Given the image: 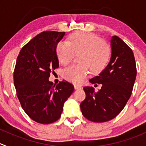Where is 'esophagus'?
Segmentation results:
<instances>
[{
    "mask_svg": "<svg viewBox=\"0 0 146 146\" xmlns=\"http://www.w3.org/2000/svg\"><path fill=\"white\" fill-rule=\"evenodd\" d=\"M74 88L76 90H79V89H81L82 87L81 86H78V85H74Z\"/></svg>",
    "mask_w": 146,
    "mask_h": 146,
    "instance_id": "34e87169",
    "label": "esophagus"
}]
</instances>
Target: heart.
<instances>
[{
    "label": "heart",
    "mask_w": 146,
    "mask_h": 146,
    "mask_svg": "<svg viewBox=\"0 0 146 146\" xmlns=\"http://www.w3.org/2000/svg\"><path fill=\"white\" fill-rule=\"evenodd\" d=\"M56 53L63 66L70 63L75 56H79L80 66H69L63 71L66 80L78 84L87 77L89 70L93 75L101 73L110 61L111 51L108 45L97 35L76 32L69 35L67 43L59 42L56 45Z\"/></svg>",
    "instance_id": "b5f03b06"
}]
</instances>
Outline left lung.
Masks as SVG:
<instances>
[{
	"instance_id": "left-lung-1",
	"label": "left lung",
	"mask_w": 146,
	"mask_h": 146,
	"mask_svg": "<svg viewBox=\"0 0 146 146\" xmlns=\"http://www.w3.org/2000/svg\"><path fill=\"white\" fill-rule=\"evenodd\" d=\"M111 60L99 76L90 79L92 84H102L95 92L84 87L86 99L80 103L83 116L96 123L111 121L121 112L132 94L136 78V64L131 48L114 35L111 38Z\"/></svg>"
}]
</instances>
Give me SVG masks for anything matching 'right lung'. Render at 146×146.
Listing matches in <instances>:
<instances>
[{
    "label": "right lung",
    "mask_w": 146,
    "mask_h": 146,
    "mask_svg": "<svg viewBox=\"0 0 146 146\" xmlns=\"http://www.w3.org/2000/svg\"><path fill=\"white\" fill-rule=\"evenodd\" d=\"M65 32L43 31L20 51L13 73L16 94L25 113L35 122L49 124L60 118L63 105L74 90L66 80H48L59 67L56 47Z\"/></svg>",
    "instance_id": "obj_1"
}]
</instances>
